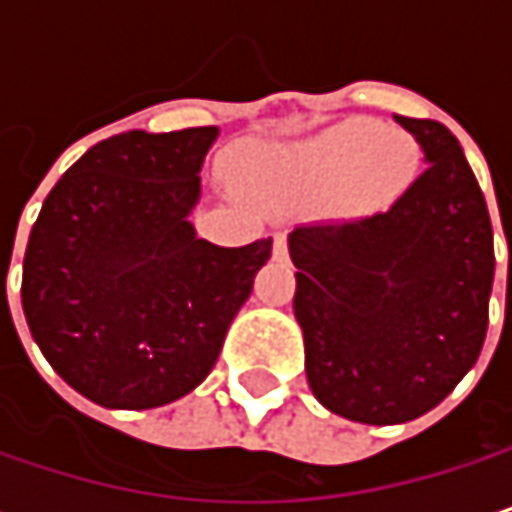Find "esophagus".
<instances>
[{
	"mask_svg": "<svg viewBox=\"0 0 512 512\" xmlns=\"http://www.w3.org/2000/svg\"><path fill=\"white\" fill-rule=\"evenodd\" d=\"M272 257H275V260H284V257H287V240H284L281 234L272 237Z\"/></svg>",
	"mask_w": 512,
	"mask_h": 512,
	"instance_id": "1",
	"label": "esophagus"
}]
</instances>
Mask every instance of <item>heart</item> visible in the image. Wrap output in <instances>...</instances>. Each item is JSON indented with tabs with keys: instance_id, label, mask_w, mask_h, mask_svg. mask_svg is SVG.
<instances>
[{
	"instance_id": "obj_1",
	"label": "heart",
	"mask_w": 512,
	"mask_h": 512,
	"mask_svg": "<svg viewBox=\"0 0 512 512\" xmlns=\"http://www.w3.org/2000/svg\"><path fill=\"white\" fill-rule=\"evenodd\" d=\"M412 171V148L397 133H379L373 121L353 118L311 139L275 148L263 156L260 183L329 189L344 183V204L367 213L388 204Z\"/></svg>"
}]
</instances>
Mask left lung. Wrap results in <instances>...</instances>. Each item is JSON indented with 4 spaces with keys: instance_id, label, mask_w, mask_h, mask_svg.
Wrapping results in <instances>:
<instances>
[{
    "instance_id": "obj_1",
    "label": "left lung",
    "mask_w": 512,
    "mask_h": 512,
    "mask_svg": "<svg viewBox=\"0 0 512 512\" xmlns=\"http://www.w3.org/2000/svg\"><path fill=\"white\" fill-rule=\"evenodd\" d=\"M394 121L427 165L394 207L287 237L308 385L329 412L376 427L421 418L474 367L495 278L486 198L457 136Z\"/></svg>"
}]
</instances>
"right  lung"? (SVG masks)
<instances>
[{"label":"right lung","mask_w":512,"mask_h":512,"mask_svg":"<svg viewBox=\"0 0 512 512\" xmlns=\"http://www.w3.org/2000/svg\"><path fill=\"white\" fill-rule=\"evenodd\" d=\"M219 127L130 130L52 186L23 257V314L52 370L106 409L198 388L246 305L272 237L222 249L189 222Z\"/></svg>","instance_id":"add662e5"}]
</instances>
